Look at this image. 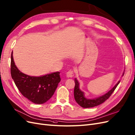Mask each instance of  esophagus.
<instances>
[{
    "label": "esophagus",
    "mask_w": 135,
    "mask_h": 135,
    "mask_svg": "<svg viewBox=\"0 0 135 135\" xmlns=\"http://www.w3.org/2000/svg\"><path fill=\"white\" fill-rule=\"evenodd\" d=\"M74 76V73L72 71H69L66 73V76L68 78H72Z\"/></svg>",
    "instance_id": "34e87169"
}]
</instances>
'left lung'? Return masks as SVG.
<instances>
[{
	"label": "left lung",
	"instance_id": "1",
	"mask_svg": "<svg viewBox=\"0 0 135 135\" xmlns=\"http://www.w3.org/2000/svg\"><path fill=\"white\" fill-rule=\"evenodd\" d=\"M124 72L123 73L122 76L124 75ZM75 89H74V97H75L76 102L81 107L85 108H89L98 106L100 105V104L103 103L105 100H107L110 97L112 94L114 92V91L116 89L117 86L119 84L120 80L117 82L113 88L110 90L107 93L102 95L101 97L92 99H87L85 97V93L80 89L79 82L76 79H75Z\"/></svg>",
	"mask_w": 135,
	"mask_h": 135
}]
</instances>
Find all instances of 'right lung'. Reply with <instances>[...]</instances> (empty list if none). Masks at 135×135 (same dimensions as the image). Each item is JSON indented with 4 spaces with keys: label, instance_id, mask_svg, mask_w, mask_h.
Instances as JSON below:
<instances>
[{
    "label": "right lung",
    "instance_id": "right-lung-1",
    "mask_svg": "<svg viewBox=\"0 0 135 135\" xmlns=\"http://www.w3.org/2000/svg\"><path fill=\"white\" fill-rule=\"evenodd\" d=\"M11 73L21 93L31 102L44 104L53 96L60 81L59 72L41 76H30L21 72L15 65L11 54Z\"/></svg>",
    "mask_w": 135,
    "mask_h": 135
}]
</instances>
